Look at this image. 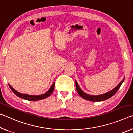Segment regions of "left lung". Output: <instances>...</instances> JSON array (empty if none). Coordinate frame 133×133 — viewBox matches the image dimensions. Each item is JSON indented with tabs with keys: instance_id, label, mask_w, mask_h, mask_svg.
I'll use <instances>...</instances> for the list:
<instances>
[{
	"instance_id": "1",
	"label": "left lung",
	"mask_w": 133,
	"mask_h": 133,
	"mask_svg": "<svg viewBox=\"0 0 133 133\" xmlns=\"http://www.w3.org/2000/svg\"><path fill=\"white\" fill-rule=\"evenodd\" d=\"M124 80V78H123V80L119 83V84L117 85L115 88L111 90V91H110L107 93L101 94V95H98V96H93V95H90V94L85 93L84 91H83L80 88L79 85H78L77 82L76 81V90H77V93L79 95L82 97L85 100L91 101V102H101V101H104L105 100H107V99H109L110 97H111L112 96H114V94L116 93V92L118 91V90L120 89L121 85L123 83Z\"/></svg>"
}]
</instances>
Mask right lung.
<instances>
[{
  "mask_svg": "<svg viewBox=\"0 0 133 133\" xmlns=\"http://www.w3.org/2000/svg\"><path fill=\"white\" fill-rule=\"evenodd\" d=\"M55 83H53V84L51 85L50 89H49L46 93L41 94V95H37V96H33V95H29V94H22L21 93H19V92H18L17 91L13 89L9 84V85L10 89L12 90L13 93H14L17 96L19 97L25 99V100H29V101H37V100H42V99L46 98L50 96L54 90V88H55Z\"/></svg>",
  "mask_w": 133,
  "mask_h": 133,
  "instance_id": "1",
  "label": "right lung"
}]
</instances>
